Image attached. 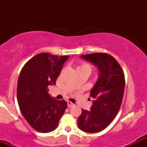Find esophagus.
<instances>
[{
  "mask_svg": "<svg viewBox=\"0 0 147 147\" xmlns=\"http://www.w3.org/2000/svg\"><path fill=\"white\" fill-rule=\"evenodd\" d=\"M74 106V104L72 103L71 102L67 101V107H73Z\"/></svg>",
  "mask_w": 147,
  "mask_h": 147,
  "instance_id": "1",
  "label": "esophagus"
}]
</instances>
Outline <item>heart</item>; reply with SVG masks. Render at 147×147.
<instances>
[{
	"label": "heart",
	"instance_id": "heart-1",
	"mask_svg": "<svg viewBox=\"0 0 147 147\" xmlns=\"http://www.w3.org/2000/svg\"><path fill=\"white\" fill-rule=\"evenodd\" d=\"M77 69H84V70H87L88 72H91L92 71V67L91 65L87 63H82L81 64H80L77 67L76 70Z\"/></svg>",
	"mask_w": 147,
	"mask_h": 147
}]
</instances>
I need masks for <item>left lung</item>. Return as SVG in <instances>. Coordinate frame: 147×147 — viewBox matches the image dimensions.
I'll return each instance as SVG.
<instances>
[{"mask_svg": "<svg viewBox=\"0 0 147 147\" xmlns=\"http://www.w3.org/2000/svg\"><path fill=\"white\" fill-rule=\"evenodd\" d=\"M97 67L99 76L90 91V110L82 109L78 126L83 131L96 133L105 129L117 115L124 95L125 79L119 63L107 53L80 56Z\"/></svg>", "mask_w": 147, "mask_h": 147, "instance_id": "1", "label": "left lung"}]
</instances>
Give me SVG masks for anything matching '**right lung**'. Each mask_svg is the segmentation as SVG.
<instances>
[{"label": "right lung", "instance_id": "right-lung-1", "mask_svg": "<svg viewBox=\"0 0 147 147\" xmlns=\"http://www.w3.org/2000/svg\"><path fill=\"white\" fill-rule=\"evenodd\" d=\"M69 56L43 53L31 58L23 66L18 80L17 98L21 113L28 124L39 132L47 133L57 127L67 104L48 93L55 85Z\"/></svg>", "mask_w": 147, "mask_h": 147}]
</instances>
